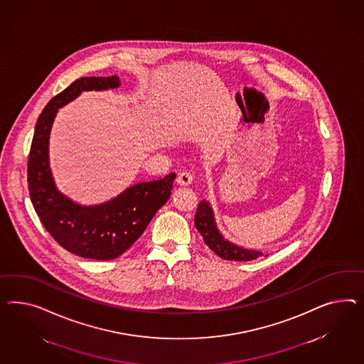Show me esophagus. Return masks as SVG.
Returning <instances> with one entry per match:
<instances>
[{"label":"esophagus","instance_id":"34e87169","mask_svg":"<svg viewBox=\"0 0 364 364\" xmlns=\"http://www.w3.org/2000/svg\"><path fill=\"white\" fill-rule=\"evenodd\" d=\"M192 180H193V176L189 171H183L177 176V183L180 186H189V184H192Z\"/></svg>","mask_w":364,"mask_h":364}]
</instances>
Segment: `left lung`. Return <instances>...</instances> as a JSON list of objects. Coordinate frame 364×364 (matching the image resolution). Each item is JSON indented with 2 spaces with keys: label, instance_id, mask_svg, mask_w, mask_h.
<instances>
[{
  "label": "left lung",
  "instance_id": "8db88e82",
  "mask_svg": "<svg viewBox=\"0 0 364 364\" xmlns=\"http://www.w3.org/2000/svg\"><path fill=\"white\" fill-rule=\"evenodd\" d=\"M195 226L205 245L213 250L217 256L228 259V261H252L257 259L258 257L264 256L262 252H258L255 249H246L242 246L236 245L232 241L226 240L217 228L216 220H215V212L213 208L207 200H201L197 207L196 215H195ZM269 256V255H265Z\"/></svg>",
  "mask_w": 364,
  "mask_h": 364
}]
</instances>
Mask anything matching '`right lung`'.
Segmentation results:
<instances>
[{
	"label": "right lung",
	"mask_w": 364,
	"mask_h": 364,
	"mask_svg": "<svg viewBox=\"0 0 364 364\" xmlns=\"http://www.w3.org/2000/svg\"><path fill=\"white\" fill-rule=\"evenodd\" d=\"M119 77L77 79L55 95L37 120L28 161L30 200L51 237L75 256L107 261L122 256L143 235L152 217L171 197L176 173L126 188L95 205H82L59 191L49 161V140L59 108L83 91L118 89Z\"/></svg>",
	"instance_id": "right-lung-1"
}]
</instances>
